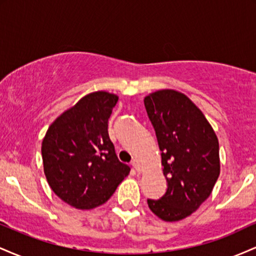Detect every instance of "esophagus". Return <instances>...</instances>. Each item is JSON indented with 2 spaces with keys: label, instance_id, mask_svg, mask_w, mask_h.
<instances>
[{
  "label": "esophagus",
  "instance_id": "1",
  "mask_svg": "<svg viewBox=\"0 0 256 256\" xmlns=\"http://www.w3.org/2000/svg\"><path fill=\"white\" fill-rule=\"evenodd\" d=\"M131 165L134 166V168L136 170L137 172H140V162L138 158H134V160L131 161Z\"/></svg>",
  "mask_w": 256,
  "mask_h": 256
}]
</instances>
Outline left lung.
Here are the masks:
<instances>
[{
	"mask_svg": "<svg viewBox=\"0 0 256 256\" xmlns=\"http://www.w3.org/2000/svg\"><path fill=\"white\" fill-rule=\"evenodd\" d=\"M144 106L167 180L165 195L149 198L148 206L160 219L178 222L212 194L220 174L218 138L204 113L179 91H155L144 98Z\"/></svg>",
	"mask_w": 256,
	"mask_h": 256,
	"instance_id": "8db88e82",
	"label": "left lung"
}]
</instances>
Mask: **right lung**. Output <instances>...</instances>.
<instances>
[{"mask_svg": "<svg viewBox=\"0 0 256 256\" xmlns=\"http://www.w3.org/2000/svg\"><path fill=\"white\" fill-rule=\"evenodd\" d=\"M118 96H84L49 126L42 142L44 174L52 190L72 207L92 210L107 202L130 173L108 134Z\"/></svg>", "mask_w": 256, "mask_h": 256, "instance_id": "add662e5", "label": "right lung"}]
</instances>
